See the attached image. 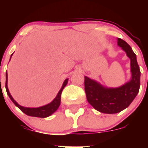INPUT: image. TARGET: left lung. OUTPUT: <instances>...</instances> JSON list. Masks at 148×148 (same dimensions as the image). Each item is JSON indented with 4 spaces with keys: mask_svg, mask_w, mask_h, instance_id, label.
<instances>
[{
    "mask_svg": "<svg viewBox=\"0 0 148 148\" xmlns=\"http://www.w3.org/2000/svg\"><path fill=\"white\" fill-rule=\"evenodd\" d=\"M118 46L122 48L130 59L131 79L122 86L108 88L88 77H84V90L87 101L101 113L113 114L121 112L131 104L140 87V70L136 56L130 46L121 38L117 39Z\"/></svg>",
    "mask_w": 148,
    "mask_h": 148,
    "instance_id": "left-lung-1",
    "label": "left lung"
}]
</instances>
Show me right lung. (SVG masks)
Wrapping results in <instances>:
<instances>
[{
    "mask_svg": "<svg viewBox=\"0 0 148 148\" xmlns=\"http://www.w3.org/2000/svg\"><path fill=\"white\" fill-rule=\"evenodd\" d=\"M13 54H12V56ZM11 56V57H12ZM7 72L6 73V92H7L8 95H9V97L10 98V99L12 100L14 104H15V106H17L25 114H27V116H34V117H39V118H46V117H48V116H51V115L53 114V113H55L58 108H59L60 104H61V92H62L63 89L64 88L65 86L66 85V84L68 82V78L65 79V81L63 83V85L61 87V90H59V92L56 95V97L55 98L54 100L50 102L49 104H46V105L42 106V107H40V108H26V107H22V106L19 105L18 103L14 100V99L12 98V96L10 94V91H9V89H8L7 87Z\"/></svg>",
    "mask_w": 148,
    "mask_h": 148,
    "instance_id": "obj_1",
    "label": "right lung"
}]
</instances>
